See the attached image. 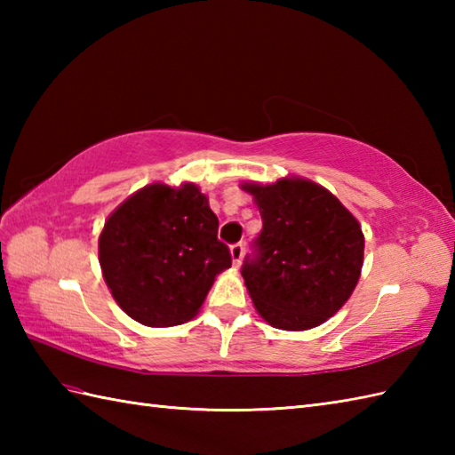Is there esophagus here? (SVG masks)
Here are the masks:
<instances>
[{"label":"esophagus","instance_id":"obj_1","mask_svg":"<svg viewBox=\"0 0 455 455\" xmlns=\"http://www.w3.org/2000/svg\"><path fill=\"white\" fill-rule=\"evenodd\" d=\"M243 256H244V244L243 243H236V244L230 246V258H233L235 267H238L240 262H243Z\"/></svg>","mask_w":455,"mask_h":455}]
</instances>
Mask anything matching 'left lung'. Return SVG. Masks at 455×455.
I'll list each match as a JSON object with an SVG mask.
<instances>
[{
    "instance_id": "1",
    "label": "left lung",
    "mask_w": 455,
    "mask_h": 455,
    "mask_svg": "<svg viewBox=\"0 0 455 455\" xmlns=\"http://www.w3.org/2000/svg\"><path fill=\"white\" fill-rule=\"evenodd\" d=\"M262 233L243 277L256 311L282 331L323 324L350 299L363 266L360 222L331 191L303 178L243 183Z\"/></svg>"
}]
</instances>
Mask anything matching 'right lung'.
Instances as JSON below:
<instances>
[{"mask_svg": "<svg viewBox=\"0 0 455 455\" xmlns=\"http://www.w3.org/2000/svg\"><path fill=\"white\" fill-rule=\"evenodd\" d=\"M197 186L152 183L123 201L100 235V264L115 301L147 326L196 316L233 258Z\"/></svg>", "mask_w": 455, "mask_h": 455, "instance_id": "1", "label": "right lung"}]
</instances>
